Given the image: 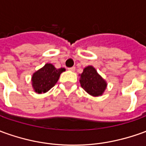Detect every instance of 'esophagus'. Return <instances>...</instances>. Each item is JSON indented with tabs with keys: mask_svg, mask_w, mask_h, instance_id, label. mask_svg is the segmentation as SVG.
I'll return each instance as SVG.
<instances>
[{
	"mask_svg": "<svg viewBox=\"0 0 146 146\" xmlns=\"http://www.w3.org/2000/svg\"><path fill=\"white\" fill-rule=\"evenodd\" d=\"M68 70L71 71H75V67H70V68H68Z\"/></svg>",
	"mask_w": 146,
	"mask_h": 146,
	"instance_id": "obj_1",
	"label": "esophagus"
}]
</instances>
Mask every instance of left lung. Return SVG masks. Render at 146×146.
I'll return each instance as SVG.
<instances>
[{"label":"left lung","mask_w":146,"mask_h":146,"mask_svg":"<svg viewBox=\"0 0 146 146\" xmlns=\"http://www.w3.org/2000/svg\"><path fill=\"white\" fill-rule=\"evenodd\" d=\"M79 76L80 85L86 93L94 97L102 95L106 89L107 83L93 66L85 67L83 73L80 74Z\"/></svg>","instance_id":"left-lung-1"}]
</instances>
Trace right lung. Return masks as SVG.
Listing matches in <instances>:
<instances>
[{"label":"right lung","mask_w":146,"mask_h":146,"mask_svg":"<svg viewBox=\"0 0 146 146\" xmlns=\"http://www.w3.org/2000/svg\"><path fill=\"white\" fill-rule=\"evenodd\" d=\"M66 71L65 68L57 69L52 63H46L44 67L33 73L32 86L38 94H44L56 85L60 74Z\"/></svg>","instance_id":"add662e5"}]
</instances>
